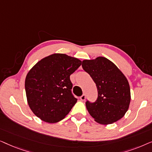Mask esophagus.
I'll return each mask as SVG.
<instances>
[{
    "mask_svg": "<svg viewBox=\"0 0 152 152\" xmlns=\"http://www.w3.org/2000/svg\"><path fill=\"white\" fill-rule=\"evenodd\" d=\"M85 99H86V95H85V94H83L82 96L80 97V99L82 101H84Z\"/></svg>",
    "mask_w": 152,
    "mask_h": 152,
    "instance_id": "1",
    "label": "esophagus"
}]
</instances>
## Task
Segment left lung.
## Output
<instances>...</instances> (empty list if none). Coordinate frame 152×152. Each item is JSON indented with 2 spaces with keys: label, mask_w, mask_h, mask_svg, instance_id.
I'll return each instance as SVG.
<instances>
[{
  "label": "left lung",
  "mask_w": 152,
  "mask_h": 152,
  "mask_svg": "<svg viewBox=\"0 0 152 152\" xmlns=\"http://www.w3.org/2000/svg\"><path fill=\"white\" fill-rule=\"evenodd\" d=\"M82 68L96 84L98 97L95 102L87 101L86 107L95 121L102 124L117 122L125 115L131 101L127 79L107 58L82 61Z\"/></svg>",
  "instance_id": "left-lung-1"
}]
</instances>
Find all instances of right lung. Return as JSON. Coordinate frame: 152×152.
<instances>
[{"instance_id": "1", "label": "right lung", "mask_w": 152, "mask_h": 152, "mask_svg": "<svg viewBox=\"0 0 152 152\" xmlns=\"http://www.w3.org/2000/svg\"><path fill=\"white\" fill-rule=\"evenodd\" d=\"M82 64L77 58L55 53L37 62L25 81L27 101L41 120L56 123L68 115L77 99L72 94L70 76Z\"/></svg>"}]
</instances>
